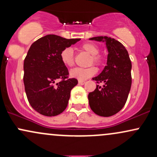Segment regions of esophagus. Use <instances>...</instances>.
Instances as JSON below:
<instances>
[{
	"instance_id": "obj_1",
	"label": "esophagus",
	"mask_w": 157,
	"mask_h": 157,
	"mask_svg": "<svg viewBox=\"0 0 157 157\" xmlns=\"http://www.w3.org/2000/svg\"><path fill=\"white\" fill-rule=\"evenodd\" d=\"M78 82H79V84L80 85H84L85 83H86V81L85 80H78Z\"/></svg>"
}]
</instances>
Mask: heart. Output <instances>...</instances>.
I'll list each match as a JSON object with an SVG mask.
<instances>
[{"label": "heart", "mask_w": 157, "mask_h": 157, "mask_svg": "<svg viewBox=\"0 0 157 157\" xmlns=\"http://www.w3.org/2000/svg\"><path fill=\"white\" fill-rule=\"evenodd\" d=\"M78 49L81 52H84L90 56L89 65L95 64L96 66H100L103 62V58L99 54L100 48L95 44L93 43H85L79 46ZM60 60L62 63L66 67H71L75 63L74 59L73 49L70 47L65 48L62 50L60 55ZM97 72V69L95 66H90L89 68H75L71 70L70 76L73 78L78 79V80H83L89 77L94 76Z\"/></svg>", "instance_id": "obj_1"}]
</instances>
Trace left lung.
<instances>
[{"label":"left lung","instance_id":"1","mask_svg":"<svg viewBox=\"0 0 157 157\" xmlns=\"http://www.w3.org/2000/svg\"><path fill=\"white\" fill-rule=\"evenodd\" d=\"M105 42L108 48L107 66L97 77L92 78L97 83L96 89L89 94L91 109L101 117L116 114L125 105L131 86V62L125 46L117 40L107 36L90 38Z\"/></svg>","mask_w":157,"mask_h":157}]
</instances>
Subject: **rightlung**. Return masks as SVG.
<instances>
[{
    "label": "right lung",
    "mask_w": 157,
    "mask_h": 157,
    "mask_svg": "<svg viewBox=\"0 0 157 157\" xmlns=\"http://www.w3.org/2000/svg\"><path fill=\"white\" fill-rule=\"evenodd\" d=\"M80 40L48 35L30 46L23 63V82L29 102L40 114L57 116L67 107L71 90L78 81L68 78L60 55Z\"/></svg>",
    "instance_id": "add662e5"
}]
</instances>
